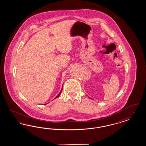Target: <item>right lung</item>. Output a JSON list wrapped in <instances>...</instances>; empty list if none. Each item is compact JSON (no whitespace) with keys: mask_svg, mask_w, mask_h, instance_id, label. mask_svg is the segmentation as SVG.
I'll list each match as a JSON object with an SVG mask.
<instances>
[{"mask_svg":"<svg viewBox=\"0 0 146 146\" xmlns=\"http://www.w3.org/2000/svg\"><path fill=\"white\" fill-rule=\"evenodd\" d=\"M63 86V85H62ZM62 90H60V93H59V94L57 96H56V97H55V98H58V97H59V96H60V94H61V93H62Z\"/></svg>","mask_w":146,"mask_h":146,"instance_id":"1","label":"right lung"}]
</instances>
